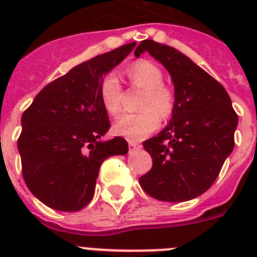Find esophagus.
<instances>
[{
  "label": "esophagus",
  "instance_id": "1",
  "mask_svg": "<svg viewBox=\"0 0 257 257\" xmlns=\"http://www.w3.org/2000/svg\"><path fill=\"white\" fill-rule=\"evenodd\" d=\"M139 149H142V145H140L139 143L128 142V152H130V153H134V152L139 151Z\"/></svg>",
  "mask_w": 257,
  "mask_h": 257
}]
</instances>
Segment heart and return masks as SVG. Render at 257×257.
I'll list each match as a JSON object with an SVG mask.
<instances>
[{
	"label": "heart",
	"mask_w": 257,
	"mask_h": 257,
	"mask_svg": "<svg viewBox=\"0 0 257 257\" xmlns=\"http://www.w3.org/2000/svg\"><path fill=\"white\" fill-rule=\"evenodd\" d=\"M130 83L143 88L144 95L136 114H123L114 122L113 131L131 142L143 140L160 126L161 119H167L175 109V94L163 83V72L151 60H138L126 68ZM121 83L114 73H108L100 83V100L106 113L115 115L121 109Z\"/></svg>",
	"instance_id": "heart-1"
}]
</instances>
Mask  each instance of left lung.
<instances>
[{
    "instance_id": "obj_1",
    "label": "left lung",
    "mask_w": 257,
    "mask_h": 257,
    "mask_svg": "<svg viewBox=\"0 0 257 257\" xmlns=\"http://www.w3.org/2000/svg\"><path fill=\"white\" fill-rule=\"evenodd\" d=\"M148 51L171 74L175 109L165 130L143 143L153 166L139 179L156 199L184 202L215 183L234 148L238 115L225 88L183 52L144 40L135 55Z\"/></svg>"
}]
</instances>
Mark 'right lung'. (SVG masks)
Returning <instances> with one entry per match:
<instances>
[{
	"label": "right lung",
	"mask_w": 257,
	"mask_h": 257,
	"mask_svg": "<svg viewBox=\"0 0 257 257\" xmlns=\"http://www.w3.org/2000/svg\"><path fill=\"white\" fill-rule=\"evenodd\" d=\"M135 42L76 65L45 86L22 115L18 149L27 187L58 211H78L92 199L101 163L126 154L127 142L99 140L110 128L100 100L103 74L121 63Z\"/></svg>",
	"instance_id": "add662e5"
}]
</instances>
